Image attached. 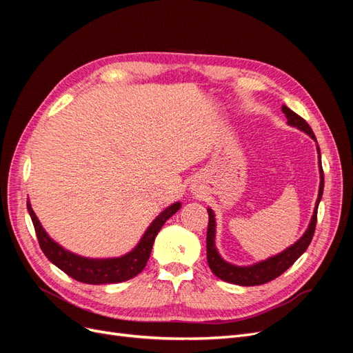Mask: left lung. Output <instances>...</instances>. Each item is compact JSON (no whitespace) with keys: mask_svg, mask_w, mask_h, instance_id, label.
Returning <instances> with one entry per match:
<instances>
[{"mask_svg":"<svg viewBox=\"0 0 353 353\" xmlns=\"http://www.w3.org/2000/svg\"><path fill=\"white\" fill-rule=\"evenodd\" d=\"M283 113L287 117V125L297 128L299 131L305 132L309 135L312 140L316 143L315 134L312 132L311 126L307 125L305 119L301 116L296 114L293 110H290L287 105H283ZM316 153H318V168H319V188H318V199L315 201V209L312 213V218L307 223V228L303 232V236L299 239L294 244L288 245L287 249L283 252L276 253L271 258L259 261L252 265H234L231 262H227L219 254L215 239H216V218L215 212L210 208H208L209 213V225H208V237H206V250H208V263L212 272L215 274L219 280L227 281L231 284L237 285H261L268 283L271 280H275L276 276H280L284 271H287L290 266L301 258L307 249V245L311 244L315 225H316V212L318 205L323 199V191H324V172H323V165H321V152H319V145L316 143Z\"/></svg>","mask_w":353,"mask_h":353,"instance_id":"obj_1","label":"left lung"}]
</instances>
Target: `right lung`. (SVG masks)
Wrapping results in <instances>:
<instances>
[{
    "instance_id": "1",
    "label": "right lung",
    "mask_w": 353,
    "mask_h": 353,
    "mask_svg": "<svg viewBox=\"0 0 353 353\" xmlns=\"http://www.w3.org/2000/svg\"><path fill=\"white\" fill-rule=\"evenodd\" d=\"M181 209V203L175 201L172 205L162 210L153 219L150 225L147 227L145 232L140 241L137 243L135 248L117 258H85V256L73 253L63 248L57 241L52 240L47 231L42 228L38 216L35 215L34 209L30 206L28 199V212L30 215L32 223L35 227L37 237L42 252L48 258L51 263H54L57 268L66 272L73 280L85 283V284H114L122 283L126 280L134 279L135 275L140 274L145 263L150 258L152 248L154 239L163 223Z\"/></svg>"
}]
</instances>
